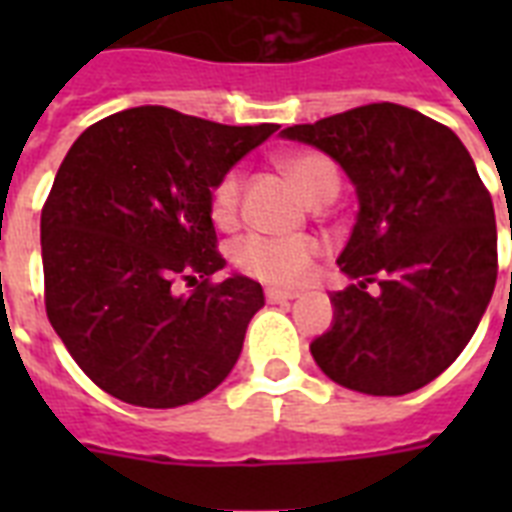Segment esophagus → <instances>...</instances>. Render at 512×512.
<instances>
[{
    "instance_id": "34e87169",
    "label": "esophagus",
    "mask_w": 512,
    "mask_h": 512,
    "mask_svg": "<svg viewBox=\"0 0 512 512\" xmlns=\"http://www.w3.org/2000/svg\"><path fill=\"white\" fill-rule=\"evenodd\" d=\"M265 297H268V303H289V300H295L297 292H284V289H265Z\"/></svg>"
}]
</instances>
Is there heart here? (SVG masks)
<instances>
[{
	"label": "heart",
	"instance_id": "obj_1",
	"mask_svg": "<svg viewBox=\"0 0 512 512\" xmlns=\"http://www.w3.org/2000/svg\"><path fill=\"white\" fill-rule=\"evenodd\" d=\"M281 170L311 201L340 188L337 167L319 151H292L281 156ZM241 207V172L228 170L209 193V212L217 225H233ZM324 244L313 236H265L249 233L233 244L231 257L241 273L273 287H300L313 276Z\"/></svg>",
	"mask_w": 512,
	"mask_h": 512
}]
</instances>
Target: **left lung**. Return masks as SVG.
I'll return each mask as SVG.
<instances>
[{
  "label": "left lung",
  "instance_id": "left-lung-1",
  "mask_svg": "<svg viewBox=\"0 0 512 512\" xmlns=\"http://www.w3.org/2000/svg\"><path fill=\"white\" fill-rule=\"evenodd\" d=\"M321 148L356 185L342 249L356 284L332 292L335 324L311 342L321 372L366 396L428 385L468 345L497 284L492 193L436 119L369 103L281 132Z\"/></svg>",
  "mask_w": 512,
  "mask_h": 512
}]
</instances>
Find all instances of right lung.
<instances>
[{"instance_id": "right-lung-1", "label": "right lung", "mask_w": 512, "mask_h": 512, "mask_svg": "<svg viewBox=\"0 0 512 512\" xmlns=\"http://www.w3.org/2000/svg\"><path fill=\"white\" fill-rule=\"evenodd\" d=\"M276 130L140 106L76 138L42 207L44 308L100 390L172 409L228 377L265 300L247 276L212 279L209 193Z\"/></svg>"}]
</instances>
